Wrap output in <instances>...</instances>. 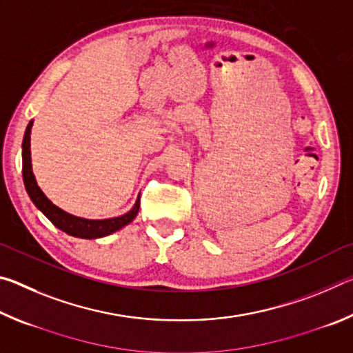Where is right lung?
<instances>
[{"label":"right lung","mask_w":353,"mask_h":353,"mask_svg":"<svg viewBox=\"0 0 353 353\" xmlns=\"http://www.w3.org/2000/svg\"><path fill=\"white\" fill-rule=\"evenodd\" d=\"M34 119H31L26 128L25 137H23V182H25V188L28 191L29 198H31L32 204L39 208V210L45 214V216L54 224L57 229H61L65 234L76 238H83V240H97V238H103L113 234L124 225L132 223L140 210V196L137 198L134 207L130 208L128 213L121 214V216L107 218V219H87L81 216H74L68 212L62 210L61 207L52 204V202L46 198V194L40 190L35 181V176L32 172V160H31V129H32Z\"/></svg>","instance_id":"add662e5"}]
</instances>
